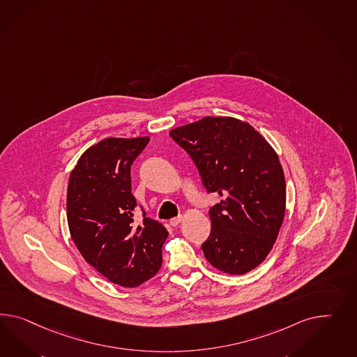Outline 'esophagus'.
Here are the masks:
<instances>
[{"label": "esophagus", "mask_w": 357, "mask_h": 357, "mask_svg": "<svg viewBox=\"0 0 357 357\" xmlns=\"http://www.w3.org/2000/svg\"><path fill=\"white\" fill-rule=\"evenodd\" d=\"M182 218H183V217H182V215H178V217H174V218H172V220H170V225H172V226H173V227H176V226H178V225H179V223H181V221H182Z\"/></svg>", "instance_id": "34e87169"}]
</instances>
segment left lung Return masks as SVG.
<instances>
[{
  "label": "left lung",
  "mask_w": 357,
  "mask_h": 357,
  "mask_svg": "<svg viewBox=\"0 0 357 357\" xmlns=\"http://www.w3.org/2000/svg\"><path fill=\"white\" fill-rule=\"evenodd\" d=\"M170 136L192 158L206 192L222 197L209 209L205 259L232 275L255 269L271 251L286 211L275 151L250 123L232 116H205Z\"/></svg>",
  "instance_id": "left-lung-1"
}]
</instances>
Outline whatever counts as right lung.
Masks as SVG:
<instances>
[{"mask_svg": "<svg viewBox=\"0 0 357 357\" xmlns=\"http://www.w3.org/2000/svg\"><path fill=\"white\" fill-rule=\"evenodd\" d=\"M149 137H107L88 148L70 174L68 229L91 266L122 287H136L157 274L169 235L160 222L134 221L131 165ZM143 211V209H142Z\"/></svg>", "mask_w": 357, "mask_h": 357, "instance_id": "obj_1", "label": "right lung"}]
</instances>
